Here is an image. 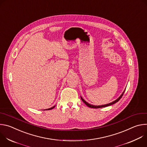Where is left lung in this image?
Listing matches in <instances>:
<instances>
[{"label": "left lung", "mask_w": 147, "mask_h": 147, "mask_svg": "<svg viewBox=\"0 0 147 147\" xmlns=\"http://www.w3.org/2000/svg\"><path fill=\"white\" fill-rule=\"evenodd\" d=\"M124 91H125V90H124V91L123 92V93L121 94V95L117 99H116L115 100H114V101H113V102H111V103H107V104H105V105H98V106H95V105H91V104H90L89 103H88L87 102H86L84 99L81 96V100L83 101V102L87 106V107H90V108H104V107H108V106H111V105H113V104H115V103H116V102H117L120 99H121V98L122 97V96L123 95V94H124Z\"/></svg>", "instance_id": "8db88e82"}]
</instances>
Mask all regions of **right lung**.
<instances>
[{
	"label": "right lung",
	"mask_w": 147,
	"mask_h": 147,
	"mask_svg": "<svg viewBox=\"0 0 147 147\" xmlns=\"http://www.w3.org/2000/svg\"><path fill=\"white\" fill-rule=\"evenodd\" d=\"M55 107V106H53V107H52V108H49V109H46V110H51V109H53Z\"/></svg>",
	"instance_id": "1"
}]
</instances>
